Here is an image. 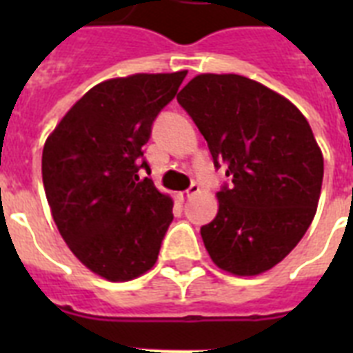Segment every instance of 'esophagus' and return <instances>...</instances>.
Returning a JSON list of instances; mask_svg holds the SVG:
<instances>
[{"mask_svg":"<svg viewBox=\"0 0 353 353\" xmlns=\"http://www.w3.org/2000/svg\"><path fill=\"white\" fill-rule=\"evenodd\" d=\"M198 192H199V185H196V183H194L192 187L188 188V190H185V192L179 194V198H181V199H188V198H192L194 194H198Z\"/></svg>","mask_w":353,"mask_h":353,"instance_id":"1","label":"esophagus"}]
</instances>
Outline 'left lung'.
Returning a JSON list of instances; mask_svg holds the SVG:
<instances>
[{"label":"left lung","mask_w":353,"mask_h":353,"mask_svg":"<svg viewBox=\"0 0 353 353\" xmlns=\"http://www.w3.org/2000/svg\"><path fill=\"white\" fill-rule=\"evenodd\" d=\"M231 188L216 194L218 214L201 227L220 269L254 276L290 254L312 225L324 159L306 117L276 91L241 74L203 73L177 95Z\"/></svg>","instance_id":"1"}]
</instances>
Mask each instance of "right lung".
Listing matches in <instances>:
<instances>
[{
    "label": "right lung",
    "mask_w": 353,
    "mask_h": 353,
    "mask_svg": "<svg viewBox=\"0 0 353 353\" xmlns=\"http://www.w3.org/2000/svg\"><path fill=\"white\" fill-rule=\"evenodd\" d=\"M187 71L104 80L49 133L41 179L52 220L74 256L102 279L128 282L154 268L174 201L141 161L152 122Z\"/></svg>",
    "instance_id": "add662e5"
}]
</instances>
